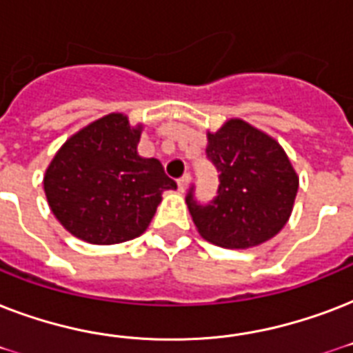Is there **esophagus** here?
<instances>
[{"label":"esophagus","mask_w":353,"mask_h":353,"mask_svg":"<svg viewBox=\"0 0 353 353\" xmlns=\"http://www.w3.org/2000/svg\"><path fill=\"white\" fill-rule=\"evenodd\" d=\"M190 181H192V176H190V174H185V176H183L181 179L177 181V187H179V190H181V192H185V190L188 188V185H190Z\"/></svg>","instance_id":"obj_1"}]
</instances>
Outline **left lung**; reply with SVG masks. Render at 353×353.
Returning <instances> with one entry per match:
<instances>
[{"label": "left lung", "mask_w": 353, "mask_h": 353, "mask_svg": "<svg viewBox=\"0 0 353 353\" xmlns=\"http://www.w3.org/2000/svg\"><path fill=\"white\" fill-rule=\"evenodd\" d=\"M207 157L220 170L214 201L187 205L201 238L227 249H249L271 240L288 223L299 176L276 139L241 119L207 132Z\"/></svg>", "instance_id": "8db88e82"}]
</instances>
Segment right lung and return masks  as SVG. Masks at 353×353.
<instances>
[{
    "label": "right lung",
    "mask_w": 353,
    "mask_h": 353,
    "mask_svg": "<svg viewBox=\"0 0 353 353\" xmlns=\"http://www.w3.org/2000/svg\"><path fill=\"white\" fill-rule=\"evenodd\" d=\"M143 124L110 113L71 135L43 176L52 214L79 240L113 245L148 229L161 196L177 188L154 157L137 152Z\"/></svg>",
    "instance_id": "right-lung-1"
}]
</instances>
